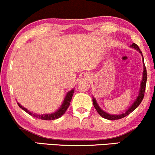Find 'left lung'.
<instances>
[{
	"instance_id": "1",
	"label": "left lung",
	"mask_w": 155,
	"mask_h": 155,
	"mask_svg": "<svg viewBox=\"0 0 155 155\" xmlns=\"http://www.w3.org/2000/svg\"><path fill=\"white\" fill-rule=\"evenodd\" d=\"M131 48H135L136 50H137L139 53H141V52L140 51V49H139V46L137 45V44L133 43L132 45L131 46ZM142 55V54H141ZM143 57V55H142ZM143 64H144V62H143ZM147 69H146V67H145L144 65H143V77H142V81H141V88H140V92H139V94L138 96V97L136 101L134 102V104L132 105L131 107H130L124 113L120 115H110V114H108V113H105L103 110H102L100 109V107H99L95 99L93 97V105H94V108L96 109V110L97 111V113L100 114L102 118L107 119V120H118V119H121L124 117L127 116L128 115H129L130 113H132L134 110L137 108L138 106L140 105V103L142 101L143 97H144V92H145V89H146V84H147Z\"/></svg>"
}]
</instances>
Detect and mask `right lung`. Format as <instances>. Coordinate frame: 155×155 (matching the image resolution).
<instances>
[{
  "mask_svg": "<svg viewBox=\"0 0 155 155\" xmlns=\"http://www.w3.org/2000/svg\"><path fill=\"white\" fill-rule=\"evenodd\" d=\"M74 92V89H72V90H71L70 92H68V93H67L66 97H65L64 101H63L62 105H61V107H60V109L58 111L55 112V113H51V114H46V115L35 114V113H31V112L28 110L26 109L25 107H22V106L20 105L19 103H18V105L19 106V107H21L22 110H24V111L27 112V113H29V114L31 115V116L35 117V118H40V119H42V120H55V119L59 118L60 117L62 116V115L65 113V112L67 110L68 106H69V105H70L71 100V99H72Z\"/></svg>",
  "mask_w": 155,
  "mask_h": 155,
  "instance_id": "1",
  "label": "right lung"
}]
</instances>
